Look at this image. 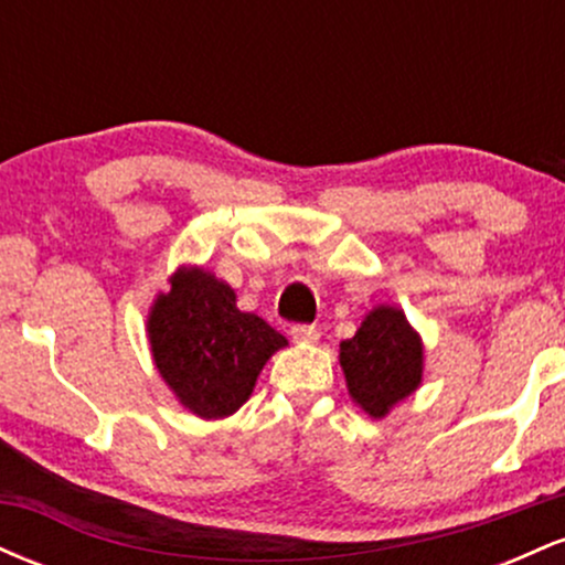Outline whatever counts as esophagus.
Instances as JSON below:
<instances>
[{
  "instance_id": "34e87169",
  "label": "esophagus",
  "mask_w": 565,
  "mask_h": 565,
  "mask_svg": "<svg viewBox=\"0 0 565 565\" xmlns=\"http://www.w3.org/2000/svg\"><path fill=\"white\" fill-rule=\"evenodd\" d=\"M289 334H291V340L302 342V345H313V342L319 340V329L310 327V323H295Z\"/></svg>"
}]
</instances>
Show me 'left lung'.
Instances as JSON below:
<instances>
[{
  "mask_svg": "<svg viewBox=\"0 0 565 565\" xmlns=\"http://www.w3.org/2000/svg\"><path fill=\"white\" fill-rule=\"evenodd\" d=\"M340 366L350 398L372 419H382L423 382V340L404 310L377 305L359 332L340 342Z\"/></svg>",
  "mask_w": 565,
  "mask_h": 565,
  "instance_id": "8db88e82",
  "label": "left lung"
}]
</instances>
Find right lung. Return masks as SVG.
I'll list each match as a JSON object with an SVG mask.
<instances>
[{"label":"right lung","instance_id":"1","mask_svg":"<svg viewBox=\"0 0 565 565\" xmlns=\"http://www.w3.org/2000/svg\"><path fill=\"white\" fill-rule=\"evenodd\" d=\"M148 313L153 364L174 398L201 419L246 404L265 361L287 348L260 316L236 308V291L204 268H180Z\"/></svg>","mask_w":565,"mask_h":565}]
</instances>
